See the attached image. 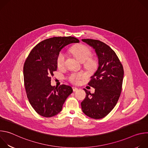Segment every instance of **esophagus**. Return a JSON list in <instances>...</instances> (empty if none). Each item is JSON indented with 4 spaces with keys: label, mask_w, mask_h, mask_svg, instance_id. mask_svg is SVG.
Returning a JSON list of instances; mask_svg holds the SVG:
<instances>
[{
    "label": "esophagus",
    "mask_w": 148,
    "mask_h": 148,
    "mask_svg": "<svg viewBox=\"0 0 148 148\" xmlns=\"http://www.w3.org/2000/svg\"><path fill=\"white\" fill-rule=\"evenodd\" d=\"M78 89L77 88H76V87H73V90L74 92H75V91H78Z\"/></svg>",
    "instance_id": "esophagus-1"
}]
</instances>
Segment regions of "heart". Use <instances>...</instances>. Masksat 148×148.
I'll return each mask as SVG.
<instances>
[{"mask_svg": "<svg viewBox=\"0 0 148 148\" xmlns=\"http://www.w3.org/2000/svg\"><path fill=\"white\" fill-rule=\"evenodd\" d=\"M71 51L79 61L82 62L86 61V65L89 68H92L94 66L95 61L92 59H90V57L91 56V51L88 47L82 45H78L72 47ZM65 57V54L63 52H60L58 54L56 60L57 66L58 68L61 67L64 65ZM82 77V73H74L69 75V79L71 83L77 84L79 82V80Z\"/></svg>", "mask_w": 148, "mask_h": 148, "instance_id": "obj_1", "label": "heart"}]
</instances>
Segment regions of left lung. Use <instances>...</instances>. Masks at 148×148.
<instances>
[{
  "instance_id": "left-lung-1",
  "label": "left lung",
  "mask_w": 148,
  "mask_h": 148,
  "mask_svg": "<svg viewBox=\"0 0 148 148\" xmlns=\"http://www.w3.org/2000/svg\"><path fill=\"white\" fill-rule=\"evenodd\" d=\"M95 51L98 67L88 85L95 92L84 89L86 97L81 103L82 112L94 119L106 116L115 107L122 91L123 69L115 51L103 42L93 39H82Z\"/></svg>"
}]
</instances>
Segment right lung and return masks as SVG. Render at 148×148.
<instances>
[{
    "label": "right lung",
    "instance_id": "add662e5",
    "mask_svg": "<svg viewBox=\"0 0 148 148\" xmlns=\"http://www.w3.org/2000/svg\"><path fill=\"white\" fill-rule=\"evenodd\" d=\"M74 37H54L37 44L30 51L23 67L25 87L30 103L42 116H55L61 110L67 98L73 92L69 86H51V76L57 70V58L61 50L73 43Z\"/></svg>",
    "mask_w": 148,
    "mask_h": 148
}]
</instances>
